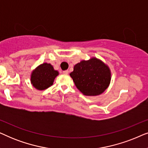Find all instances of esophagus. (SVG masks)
<instances>
[{"label": "esophagus", "mask_w": 148, "mask_h": 148, "mask_svg": "<svg viewBox=\"0 0 148 148\" xmlns=\"http://www.w3.org/2000/svg\"><path fill=\"white\" fill-rule=\"evenodd\" d=\"M62 73H63L64 75H68V73H69V71H68V70L63 71H62Z\"/></svg>", "instance_id": "esophagus-1"}]
</instances>
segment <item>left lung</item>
I'll list each match as a JSON object with an SVG mask.
<instances>
[{
  "mask_svg": "<svg viewBox=\"0 0 148 148\" xmlns=\"http://www.w3.org/2000/svg\"><path fill=\"white\" fill-rule=\"evenodd\" d=\"M70 76L81 92L91 96L104 92L111 79L108 66L96 58L82 60L75 64Z\"/></svg>",
  "mask_w": 148,
  "mask_h": 148,
  "instance_id": "8db88e82",
  "label": "left lung"
}]
</instances>
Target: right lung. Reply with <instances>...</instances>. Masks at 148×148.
<instances>
[{"label": "right lung", "mask_w": 148, "mask_h": 148, "mask_svg": "<svg viewBox=\"0 0 148 148\" xmlns=\"http://www.w3.org/2000/svg\"><path fill=\"white\" fill-rule=\"evenodd\" d=\"M58 75V72L54 69L51 64L43 63L32 72V84L37 90H46L53 84L54 79Z\"/></svg>", "instance_id": "add662e5"}]
</instances>
